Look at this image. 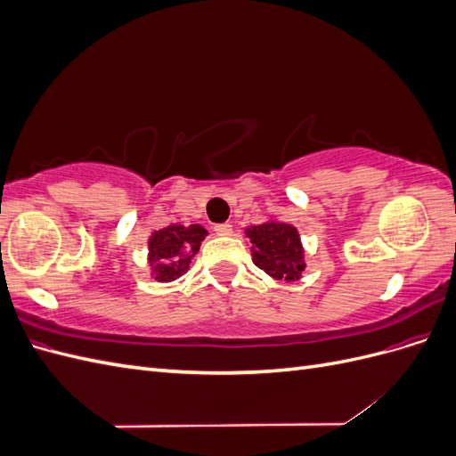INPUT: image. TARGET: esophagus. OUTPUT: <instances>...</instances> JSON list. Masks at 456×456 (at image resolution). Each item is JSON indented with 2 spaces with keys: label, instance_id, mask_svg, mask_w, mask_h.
<instances>
[{
  "label": "esophagus",
  "instance_id": "obj_1",
  "mask_svg": "<svg viewBox=\"0 0 456 456\" xmlns=\"http://www.w3.org/2000/svg\"><path fill=\"white\" fill-rule=\"evenodd\" d=\"M215 232H216V236H230V233H232V224H228V223L216 224Z\"/></svg>",
  "mask_w": 456,
  "mask_h": 456
}]
</instances>
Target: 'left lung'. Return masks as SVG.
<instances>
[{"label":"left lung","instance_id":"obj_1","mask_svg":"<svg viewBox=\"0 0 456 456\" xmlns=\"http://www.w3.org/2000/svg\"><path fill=\"white\" fill-rule=\"evenodd\" d=\"M253 243V262L275 280L295 281L305 270L297 228L285 223H265L245 230Z\"/></svg>","mask_w":456,"mask_h":456}]
</instances>
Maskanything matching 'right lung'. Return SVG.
<instances>
[{
    "instance_id": "obj_1",
    "label": "right lung",
    "mask_w": 456,
    "mask_h": 456,
    "mask_svg": "<svg viewBox=\"0 0 456 456\" xmlns=\"http://www.w3.org/2000/svg\"><path fill=\"white\" fill-rule=\"evenodd\" d=\"M207 230L200 224H171L151 233L148 241V262L158 281H175L188 272V266L200 251Z\"/></svg>"
}]
</instances>
